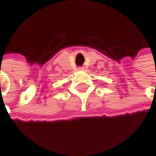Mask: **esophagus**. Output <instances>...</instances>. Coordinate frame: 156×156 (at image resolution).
<instances>
[{
    "label": "esophagus",
    "mask_w": 156,
    "mask_h": 156,
    "mask_svg": "<svg viewBox=\"0 0 156 156\" xmlns=\"http://www.w3.org/2000/svg\"><path fill=\"white\" fill-rule=\"evenodd\" d=\"M79 70H84V67L80 66V67H79Z\"/></svg>",
    "instance_id": "1"
}]
</instances>
